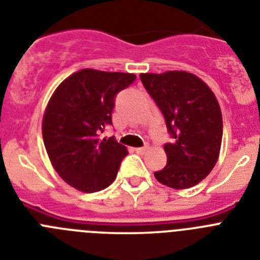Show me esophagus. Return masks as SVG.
<instances>
[{
  "label": "esophagus",
  "mask_w": 260,
  "mask_h": 260,
  "mask_svg": "<svg viewBox=\"0 0 260 260\" xmlns=\"http://www.w3.org/2000/svg\"><path fill=\"white\" fill-rule=\"evenodd\" d=\"M135 150H136L137 153H145L148 150V147H141V148H135Z\"/></svg>",
  "instance_id": "obj_1"
}]
</instances>
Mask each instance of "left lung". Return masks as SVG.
<instances>
[{"mask_svg": "<svg viewBox=\"0 0 260 260\" xmlns=\"http://www.w3.org/2000/svg\"><path fill=\"white\" fill-rule=\"evenodd\" d=\"M140 79L174 139L164 145L168 164L154 177L172 189L197 185L208 177L221 150L223 123L214 92L186 71L140 74Z\"/></svg>", "mask_w": 260, "mask_h": 260, "instance_id": "obj_1", "label": "left lung"}]
</instances>
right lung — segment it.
<instances>
[{"mask_svg":"<svg viewBox=\"0 0 260 260\" xmlns=\"http://www.w3.org/2000/svg\"><path fill=\"white\" fill-rule=\"evenodd\" d=\"M135 79V74L83 69L51 95L43 113V143L51 165L70 186L93 193L115 181L128 150L99 134L112 124L115 95Z\"/></svg>","mask_w":260,"mask_h":260,"instance_id":"obj_1","label":"right lung"}]
</instances>
